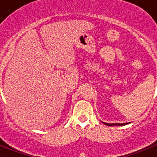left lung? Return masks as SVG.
Instances as JSON below:
<instances>
[{
  "label": "left lung",
  "instance_id": "obj_1",
  "mask_svg": "<svg viewBox=\"0 0 157 157\" xmlns=\"http://www.w3.org/2000/svg\"><path fill=\"white\" fill-rule=\"evenodd\" d=\"M105 125L107 126H109V127H112V126H116V125H119V126H122V125H126L127 124V123H104Z\"/></svg>",
  "mask_w": 157,
  "mask_h": 157
}]
</instances>
